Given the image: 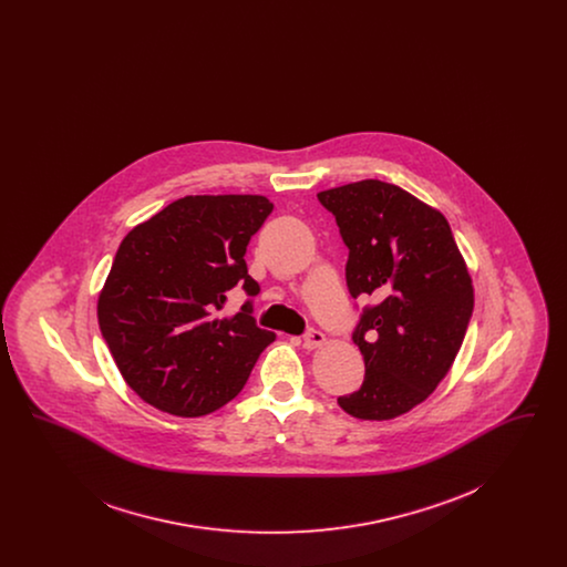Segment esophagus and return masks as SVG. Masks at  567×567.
I'll return each mask as SVG.
<instances>
[{
	"instance_id": "34e87169",
	"label": "esophagus",
	"mask_w": 567,
	"mask_h": 567,
	"mask_svg": "<svg viewBox=\"0 0 567 567\" xmlns=\"http://www.w3.org/2000/svg\"><path fill=\"white\" fill-rule=\"evenodd\" d=\"M299 342H301V347L308 349V351L319 349V347H323L324 344V333L323 331H319V329H310L306 336L299 338Z\"/></svg>"
}]
</instances>
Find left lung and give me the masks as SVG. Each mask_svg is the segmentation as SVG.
<instances>
[{"label":"left lung","mask_w":567,"mask_h":567,"mask_svg":"<svg viewBox=\"0 0 567 567\" xmlns=\"http://www.w3.org/2000/svg\"><path fill=\"white\" fill-rule=\"evenodd\" d=\"M319 202L349 246L351 296L377 301L352 333L363 384L338 404L361 421H391L449 374L474 310L472 276L446 216L398 185L359 181Z\"/></svg>","instance_id":"1"}]
</instances>
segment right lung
<instances>
[{
  "label": "right lung",
  "instance_id": "1",
  "mask_svg": "<svg viewBox=\"0 0 567 567\" xmlns=\"http://www.w3.org/2000/svg\"><path fill=\"white\" fill-rule=\"evenodd\" d=\"M266 195H187L123 238L97 299L102 336L125 382L176 416H204L243 391L276 340L240 312L220 317L238 282L248 296L246 246L270 216Z\"/></svg>",
  "mask_w": 567,
  "mask_h": 567
}]
</instances>
